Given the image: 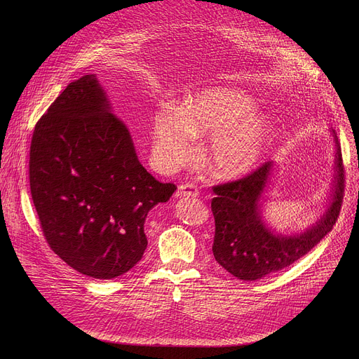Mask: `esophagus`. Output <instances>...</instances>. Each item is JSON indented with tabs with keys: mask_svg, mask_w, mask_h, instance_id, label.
<instances>
[{
	"mask_svg": "<svg viewBox=\"0 0 359 359\" xmlns=\"http://www.w3.org/2000/svg\"><path fill=\"white\" fill-rule=\"evenodd\" d=\"M200 194V190L196 184L193 183H186V184H180L179 189L176 190L175 196L182 198V197H197Z\"/></svg>",
	"mask_w": 359,
	"mask_h": 359,
	"instance_id": "1",
	"label": "esophagus"
}]
</instances>
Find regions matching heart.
<instances>
[{"label": "heart", "instance_id": "1", "mask_svg": "<svg viewBox=\"0 0 359 359\" xmlns=\"http://www.w3.org/2000/svg\"><path fill=\"white\" fill-rule=\"evenodd\" d=\"M252 111L250 96L226 88L194 95L183 109L166 105L153 122V159L163 169H177L196 158L194 136H212V170L222 177L241 176L260 162L273 129L267 116Z\"/></svg>", "mask_w": 359, "mask_h": 359}]
</instances>
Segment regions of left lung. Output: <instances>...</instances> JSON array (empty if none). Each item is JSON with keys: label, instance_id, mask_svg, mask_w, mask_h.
Masks as SVG:
<instances>
[{"label": "left lung", "instance_id": "1", "mask_svg": "<svg viewBox=\"0 0 359 359\" xmlns=\"http://www.w3.org/2000/svg\"><path fill=\"white\" fill-rule=\"evenodd\" d=\"M335 142L337 173L330 209L320 222L301 234H274L262 220L260 197L269 183L271 162L263 163L245 177L213 186V254L224 270L238 280H260L299 260L332 230L345 189V169L337 135Z\"/></svg>", "mask_w": 359, "mask_h": 359}]
</instances>
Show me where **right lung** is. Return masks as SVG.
I'll list each match as a JSON object with an SVG mask.
<instances>
[{
    "instance_id": "right-lung-1",
    "label": "right lung",
    "mask_w": 359,
    "mask_h": 359,
    "mask_svg": "<svg viewBox=\"0 0 359 359\" xmlns=\"http://www.w3.org/2000/svg\"><path fill=\"white\" fill-rule=\"evenodd\" d=\"M29 189L50 250L76 271L111 280L140 262L146 216L177 187L140 165L96 76L83 75L34 128Z\"/></svg>"
}]
</instances>
